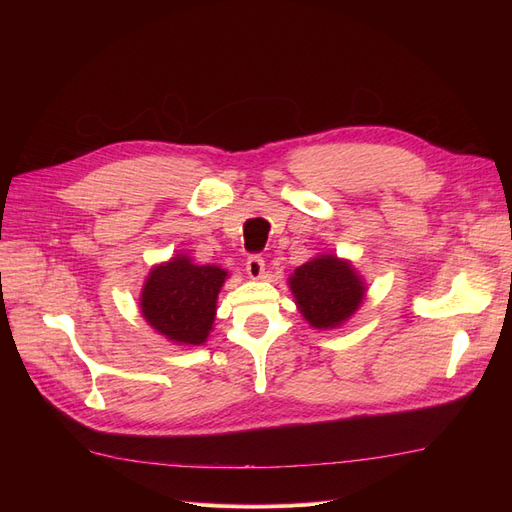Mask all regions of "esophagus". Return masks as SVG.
<instances>
[{
    "label": "esophagus",
    "mask_w": 512,
    "mask_h": 512,
    "mask_svg": "<svg viewBox=\"0 0 512 512\" xmlns=\"http://www.w3.org/2000/svg\"><path fill=\"white\" fill-rule=\"evenodd\" d=\"M245 271L252 277V280H262V277H265V260H262V256H258V254L250 256L245 262Z\"/></svg>",
    "instance_id": "esophagus-1"
}]
</instances>
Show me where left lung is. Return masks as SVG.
Listing matches in <instances>:
<instances>
[{"instance_id": "left-lung-1", "label": "left lung", "mask_w": 512, "mask_h": 512, "mask_svg": "<svg viewBox=\"0 0 512 512\" xmlns=\"http://www.w3.org/2000/svg\"><path fill=\"white\" fill-rule=\"evenodd\" d=\"M288 284L303 318L322 331L344 324L365 297L363 277L348 260L333 254L305 262L290 275Z\"/></svg>"}]
</instances>
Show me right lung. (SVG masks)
Segmentation results:
<instances>
[{"instance_id":"right-lung-1","label":"right lung","mask_w":512,"mask_h":512,"mask_svg":"<svg viewBox=\"0 0 512 512\" xmlns=\"http://www.w3.org/2000/svg\"><path fill=\"white\" fill-rule=\"evenodd\" d=\"M228 271L215 265H194L177 254L153 267L141 292L143 318L179 346H200L213 329L215 303Z\"/></svg>"}]
</instances>
